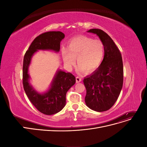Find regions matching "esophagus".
Returning <instances> with one entry per match:
<instances>
[{"label": "esophagus", "instance_id": "1", "mask_svg": "<svg viewBox=\"0 0 147 147\" xmlns=\"http://www.w3.org/2000/svg\"><path fill=\"white\" fill-rule=\"evenodd\" d=\"M80 82H82V78L80 77H76V82L77 83H80Z\"/></svg>", "mask_w": 147, "mask_h": 147}]
</instances>
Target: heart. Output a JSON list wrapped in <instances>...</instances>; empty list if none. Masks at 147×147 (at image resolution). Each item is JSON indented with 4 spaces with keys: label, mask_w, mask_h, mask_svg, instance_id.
<instances>
[{
    "label": "heart",
    "mask_w": 147,
    "mask_h": 147,
    "mask_svg": "<svg viewBox=\"0 0 147 147\" xmlns=\"http://www.w3.org/2000/svg\"><path fill=\"white\" fill-rule=\"evenodd\" d=\"M64 63L71 69L76 58L80 71L94 72L100 66L105 55L104 44L99 39L80 35L72 38L68 43V49H61Z\"/></svg>",
    "instance_id": "heart-1"
}]
</instances>
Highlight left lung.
I'll use <instances>...</instances> for the list:
<instances>
[{
    "label": "left lung",
    "instance_id": "obj_1",
    "mask_svg": "<svg viewBox=\"0 0 147 147\" xmlns=\"http://www.w3.org/2000/svg\"><path fill=\"white\" fill-rule=\"evenodd\" d=\"M96 34L104 44L105 55L100 66L83 83L86 89L85 103L89 108L102 112L115 104L123 83L121 54L109 35L99 29L88 31Z\"/></svg>",
    "mask_w": 147,
    "mask_h": 147
}]
</instances>
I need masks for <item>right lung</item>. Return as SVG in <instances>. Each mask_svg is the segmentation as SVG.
Here are the masks:
<instances>
[{"label":"right lung","instance_id":"add662e5","mask_svg":"<svg viewBox=\"0 0 147 147\" xmlns=\"http://www.w3.org/2000/svg\"><path fill=\"white\" fill-rule=\"evenodd\" d=\"M65 35L60 31L43 33L35 38L26 51L23 59V84L29 99L40 112L45 115L55 114L63 109L66 103V93L75 83V77L71 73L58 70L51 83V86L44 94L35 91L29 83L28 68L32 56L37 50L59 51L60 43Z\"/></svg>","mask_w":147,"mask_h":147}]
</instances>
